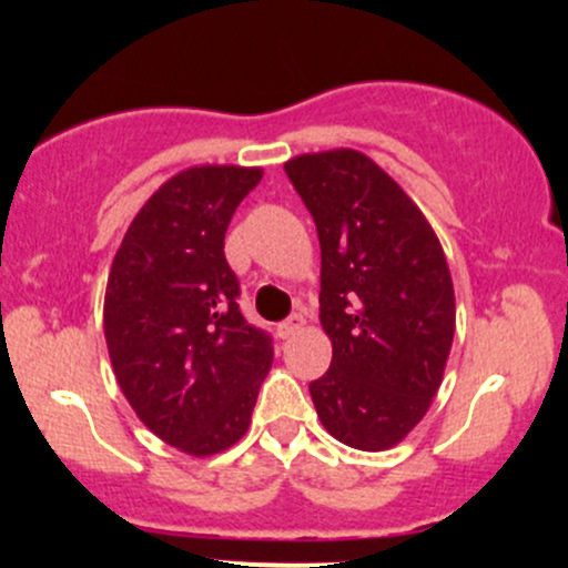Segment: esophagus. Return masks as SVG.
<instances>
[{"instance_id": "1", "label": "esophagus", "mask_w": 568, "mask_h": 568, "mask_svg": "<svg viewBox=\"0 0 568 568\" xmlns=\"http://www.w3.org/2000/svg\"><path fill=\"white\" fill-rule=\"evenodd\" d=\"M302 325H304V315H298V312H293V315H288L283 323L277 325V336H280V338H288V336L296 334V331L302 328Z\"/></svg>"}]
</instances>
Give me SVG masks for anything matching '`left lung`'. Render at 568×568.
<instances>
[{"mask_svg":"<svg viewBox=\"0 0 568 568\" xmlns=\"http://www.w3.org/2000/svg\"><path fill=\"white\" fill-rule=\"evenodd\" d=\"M285 175L321 240L331 366L310 382L323 427L361 452L395 446L438 393L454 342V285L419 207L352 149L302 154Z\"/></svg>","mask_w":568,"mask_h":568,"instance_id":"obj_1","label":"left lung"}]
</instances>
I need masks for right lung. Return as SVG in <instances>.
Listing matches in <instances>:
<instances>
[{"mask_svg":"<svg viewBox=\"0 0 568 568\" xmlns=\"http://www.w3.org/2000/svg\"><path fill=\"white\" fill-rule=\"evenodd\" d=\"M258 168L173 175L133 219L109 272L103 331L122 393L158 438L211 456L245 435L272 336L240 312L226 226Z\"/></svg>","mask_w":568,"mask_h":568,"instance_id":"right-lung-1","label":"right lung"}]
</instances>
